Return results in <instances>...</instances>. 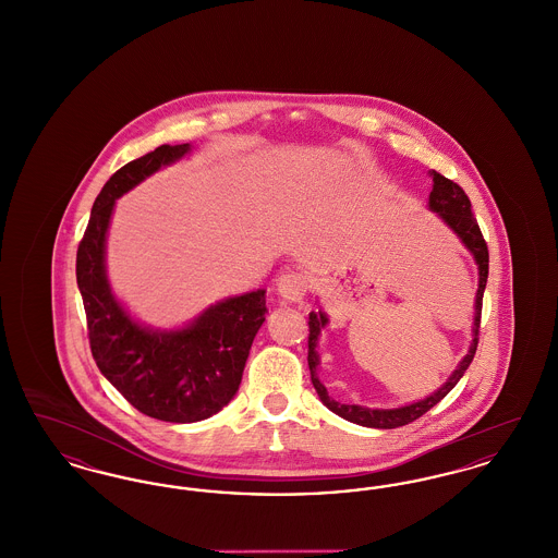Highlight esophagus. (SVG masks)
Returning a JSON list of instances; mask_svg holds the SVG:
<instances>
[{
  "instance_id": "1",
  "label": "esophagus",
  "mask_w": 558,
  "mask_h": 558,
  "mask_svg": "<svg viewBox=\"0 0 558 558\" xmlns=\"http://www.w3.org/2000/svg\"><path fill=\"white\" fill-rule=\"evenodd\" d=\"M276 292L287 301H301L307 292V278L301 271H287L276 280Z\"/></svg>"
}]
</instances>
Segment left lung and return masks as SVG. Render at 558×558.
<instances>
[{
  "mask_svg": "<svg viewBox=\"0 0 558 558\" xmlns=\"http://www.w3.org/2000/svg\"><path fill=\"white\" fill-rule=\"evenodd\" d=\"M433 178V190L428 194V209L437 213L446 226H450L453 234L462 240V244L471 251L475 264L478 269V289L475 296V322H473V341L469 347V353L460 360V364L456 366V371L451 372L450 378L428 398L418 399L414 403L401 405V408H389V410H380V408H364V405H355V403H341L337 399L330 398L326 387L319 383L318 366L319 355L316 351L318 347L319 335L322 328H326L328 316L319 310L310 314V351H307V364L312 372V383L314 389L318 393L319 401L335 414H339L341 418H345L349 423L355 425L371 426V428H398V426L410 425L416 418H421L425 412H428L433 405H437L441 399L450 393L451 389L458 385V380L464 376L466 368L471 366L478 343V324H481V305H483V292L487 284V271H489V253H487V244L483 240V234L478 230L477 219L471 211V201L464 194V190L453 184L448 178H444L437 171H430Z\"/></svg>",
  "mask_w": 558,
  "mask_h": 558,
  "instance_id": "8db88e82",
  "label": "left lung"
}]
</instances>
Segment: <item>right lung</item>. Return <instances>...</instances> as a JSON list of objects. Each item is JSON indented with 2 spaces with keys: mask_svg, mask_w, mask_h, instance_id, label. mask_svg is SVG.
<instances>
[{
  "mask_svg": "<svg viewBox=\"0 0 558 558\" xmlns=\"http://www.w3.org/2000/svg\"><path fill=\"white\" fill-rule=\"evenodd\" d=\"M190 150V144H162L121 167L98 194L77 248V284L98 368L135 410L165 423H198L230 403L267 314L259 289L215 303L182 328L157 330L133 319L112 294L107 234L117 198Z\"/></svg>",
  "mask_w": 558,
  "mask_h": 558,
  "instance_id": "obj_1",
  "label": "right lung"
}]
</instances>
